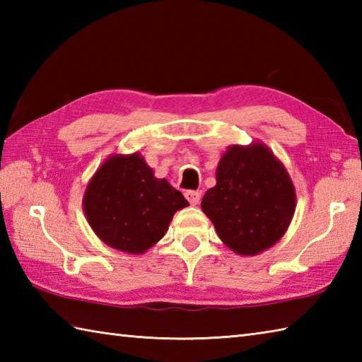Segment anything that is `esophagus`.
I'll use <instances>...</instances> for the list:
<instances>
[{
    "label": "esophagus",
    "instance_id": "1",
    "mask_svg": "<svg viewBox=\"0 0 362 362\" xmlns=\"http://www.w3.org/2000/svg\"><path fill=\"white\" fill-rule=\"evenodd\" d=\"M185 197L188 199V202H189L191 205H197L199 202H201V197H202V194L199 193V191H187V193H185Z\"/></svg>",
    "mask_w": 362,
    "mask_h": 362
}]
</instances>
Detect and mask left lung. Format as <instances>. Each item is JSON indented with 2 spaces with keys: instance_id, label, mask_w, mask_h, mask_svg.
I'll list each match as a JSON object with an SVG mask.
<instances>
[{
  "instance_id": "1",
  "label": "left lung",
  "mask_w": 362,
  "mask_h": 362,
  "mask_svg": "<svg viewBox=\"0 0 362 362\" xmlns=\"http://www.w3.org/2000/svg\"><path fill=\"white\" fill-rule=\"evenodd\" d=\"M201 206L230 250L253 257L286 233L296 211V188L264 143L232 144L222 153L216 185L206 191Z\"/></svg>"
}]
</instances>
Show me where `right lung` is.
<instances>
[{
    "label": "right lung",
    "instance_id": "1",
    "mask_svg": "<svg viewBox=\"0 0 362 362\" xmlns=\"http://www.w3.org/2000/svg\"><path fill=\"white\" fill-rule=\"evenodd\" d=\"M180 191L157 179L140 152L112 153L87 183L82 206L104 244L141 255L168 232L175 211L188 206Z\"/></svg>",
    "mask_w": 362,
    "mask_h": 362
}]
</instances>
